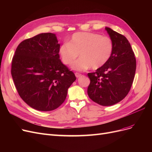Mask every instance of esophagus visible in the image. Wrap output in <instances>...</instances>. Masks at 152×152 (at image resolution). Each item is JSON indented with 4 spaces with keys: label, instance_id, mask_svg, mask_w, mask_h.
Instances as JSON below:
<instances>
[{
    "label": "esophagus",
    "instance_id": "obj_1",
    "mask_svg": "<svg viewBox=\"0 0 152 152\" xmlns=\"http://www.w3.org/2000/svg\"><path fill=\"white\" fill-rule=\"evenodd\" d=\"M75 76H76V77H77V78H79V77H80L81 75H82V74L81 73H78V72H76L75 73Z\"/></svg>",
    "mask_w": 152,
    "mask_h": 152
}]
</instances>
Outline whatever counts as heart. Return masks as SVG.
<instances>
[{
	"label": "heart",
	"mask_w": 152,
	"mask_h": 152,
	"mask_svg": "<svg viewBox=\"0 0 152 152\" xmlns=\"http://www.w3.org/2000/svg\"><path fill=\"white\" fill-rule=\"evenodd\" d=\"M113 41L108 37L91 32H77L68 43H63L59 49L63 63L73 69L84 71L92 66L96 70L103 67L111 58L113 52Z\"/></svg>",
	"instance_id": "1"
}]
</instances>
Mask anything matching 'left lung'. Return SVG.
I'll list each match as a JSON object with an SVG mask.
<instances>
[{"label": "left lung", "instance_id": "left-lung-1", "mask_svg": "<svg viewBox=\"0 0 152 152\" xmlns=\"http://www.w3.org/2000/svg\"><path fill=\"white\" fill-rule=\"evenodd\" d=\"M114 45L108 62L95 72L88 73L87 94L94 102L111 106L120 102L129 92L135 75L136 60L125 36L105 27Z\"/></svg>", "mask_w": 152, "mask_h": 152}]
</instances>
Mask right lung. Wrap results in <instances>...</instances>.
Returning a JSON list of instances; mask_svg holds the SVG:
<instances>
[{
	"label": "right lung",
	"mask_w": 152,
	"mask_h": 152,
	"mask_svg": "<svg viewBox=\"0 0 152 152\" xmlns=\"http://www.w3.org/2000/svg\"><path fill=\"white\" fill-rule=\"evenodd\" d=\"M59 48L54 34H40L22 41L12 59L11 75L18 94L39 111H51L61 105L76 80L59 59Z\"/></svg>",
	"instance_id": "right-lung-1"
}]
</instances>
